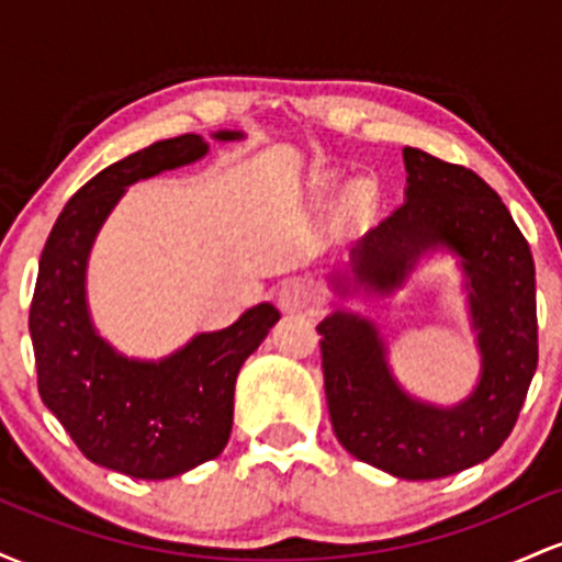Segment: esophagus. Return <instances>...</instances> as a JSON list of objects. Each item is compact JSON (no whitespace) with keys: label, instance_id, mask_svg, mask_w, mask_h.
<instances>
[{"label":"esophagus","instance_id":"1","mask_svg":"<svg viewBox=\"0 0 562 562\" xmlns=\"http://www.w3.org/2000/svg\"><path fill=\"white\" fill-rule=\"evenodd\" d=\"M314 299H317V295H314V290L308 288L306 282L290 280L280 288V299L277 301H280L282 312H306L314 303Z\"/></svg>","mask_w":562,"mask_h":562}]
</instances>
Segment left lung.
I'll return each instance as SVG.
<instances>
[{"instance_id":"1","label":"left lung","mask_w":562,"mask_h":562,"mask_svg":"<svg viewBox=\"0 0 562 562\" xmlns=\"http://www.w3.org/2000/svg\"><path fill=\"white\" fill-rule=\"evenodd\" d=\"M404 203L353 245L351 282L391 293L425 250L441 245L460 256L479 330V385L454 406L420 402L391 375L370 319L333 312L317 333L340 447L396 479L434 481L488 460L513 434L539 362L537 280L526 237L479 173L417 147H404Z\"/></svg>"}]
</instances>
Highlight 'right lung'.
I'll return each mask as SVG.
<instances>
[{"label": "right lung", "instance_id": "add662e5", "mask_svg": "<svg viewBox=\"0 0 562 562\" xmlns=\"http://www.w3.org/2000/svg\"><path fill=\"white\" fill-rule=\"evenodd\" d=\"M205 153L200 134H182L102 169L68 200L38 259L29 330L42 402L87 460L132 479H173L222 454L237 372L280 319L272 303H259L235 325L200 333L160 362L128 359L94 330L87 259L102 222L128 184L195 164Z\"/></svg>", "mask_w": 562, "mask_h": 562}]
</instances>
